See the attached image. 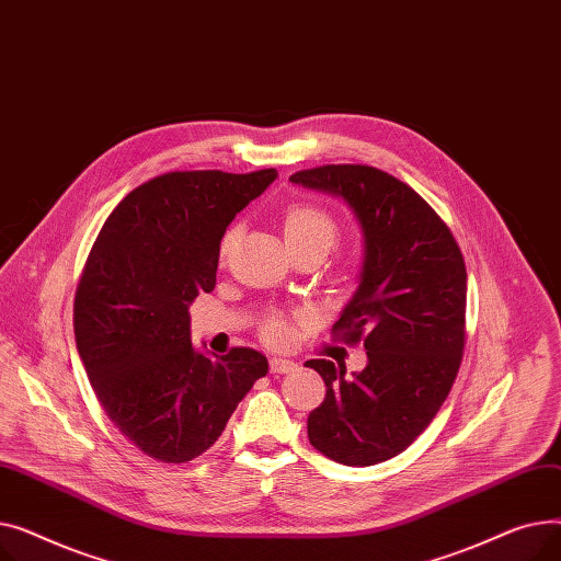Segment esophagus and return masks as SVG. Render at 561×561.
Returning <instances> with one entry per match:
<instances>
[{"mask_svg": "<svg viewBox=\"0 0 561 561\" xmlns=\"http://www.w3.org/2000/svg\"><path fill=\"white\" fill-rule=\"evenodd\" d=\"M293 370H298V364H296V362L282 359V357H273V359H271V373L282 375V373H293Z\"/></svg>", "mask_w": 561, "mask_h": 561, "instance_id": "obj_1", "label": "esophagus"}]
</instances>
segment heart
Instances as JSON below:
<instances>
[{
  "mask_svg": "<svg viewBox=\"0 0 561 561\" xmlns=\"http://www.w3.org/2000/svg\"><path fill=\"white\" fill-rule=\"evenodd\" d=\"M282 233H284V241L288 245L290 252L296 250H320L322 254H328L339 239V227L336 220L328 214L322 211L320 206L313 204H296L290 206V209L284 214L282 220ZM236 241H239V229L231 227L225 239L220 243V256L225 259ZM263 334L271 343L279 345L288 341V328L282 318H268L263 325Z\"/></svg>",
  "mask_w": 561,
  "mask_h": 561,
  "instance_id": "b5f03b06",
  "label": "heart"
}]
</instances>
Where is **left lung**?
I'll return each mask as SVG.
<instances>
[{"mask_svg": "<svg viewBox=\"0 0 561 561\" xmlns=\"http://www.w3.org/2000/svg\"><path fill=\"white\" fill-rule=\"evenodd\" d=\"M290 182L339 197L355 216L364 261L357 290L334 325L359 341L368 364L311 359L325 400L307 432L316 450L345 466H373L407 450L446 402L463 352L466 265L432 206L396 176L370 165H322Z\"/></svg>", "mask_w": 561, "mask_h": 561, "instance_id": "left-lung-1", "label": "left lung"}]
</instances>
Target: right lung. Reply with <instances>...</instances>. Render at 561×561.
Instances as JSON below:
<instances>
[{"instance_id":"right-lung-1","label":"right lung","mask_w":561,"mask_h":561,"mask_svg":"<svg viewBox=\"0 0 561 561\" xmlns=\"http://www.w3.org/2000/svg\"><path fill=\"white\" fill-rule=\"evenodd\" d=\"M275 168L168 172L106 218L75 298L88 379L134 446L165 463L209 450L268 359L252 347L214 355L191 343V302L216 286L220 241Z\"/></svg>"}]
</instances>
